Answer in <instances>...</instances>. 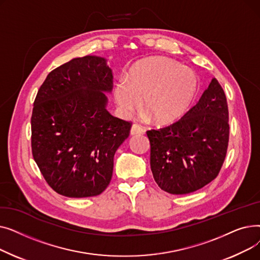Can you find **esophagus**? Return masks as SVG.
Listing matches in <instances>:
<instances>
[{
    "instance_id": "obj_1",
    "label": "esophagus",
    "mask_w": 260,
    "mask_h": 260,
    "mask_svg": "<svg viewBox=\"0 0 260 260\" xmlns=\"http://www.w3.org/2000/svg\"><path fill=\"white\" fill-rule=\"evenodd\" d=\"M145 133V129L140 126L139 124H133L132 128H131V135L134 136V135H143Z\"/></svg>"
}]
</instances>
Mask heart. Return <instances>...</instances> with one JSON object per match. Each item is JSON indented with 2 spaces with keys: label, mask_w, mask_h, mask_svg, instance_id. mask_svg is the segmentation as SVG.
<instances>
[{
  "label": "heart",
  "mask_w": 260,
  "mask_h": 260,
  "mask_svg": "<svg viewBox=\"0 0 260 260\" xmlns=\"http://www.w3.org/2000/svg\"><path fill=\"white\" fill-rule=\"evenodd\" d=\"M199 80L192 68L163 57L143 60L136 65L128 81L120 80L114 95L120 111L132 115L142 100V108L159 125L181 119L193 104Z\"/></svg>",
  "instance_id": "heart-1"
}]
</instances>
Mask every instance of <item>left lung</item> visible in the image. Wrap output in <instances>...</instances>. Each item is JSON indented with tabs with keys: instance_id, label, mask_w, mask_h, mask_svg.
Segmentation results:
<instances>
[{
	"instance_id": "8db88e82",
	"label": "left lung",
	"mask_w": 260,
	"mask_h": 260,
	"mask_svg": "<svg viewBox=\"0 0 260 260\" xmlns=\"http://www.w3.org/2000/svg\"><path fill=\"white\" fill-rule=\"evenodd\" d=\"M146 134L151 170L161 189L183 195L213 181L223 165L230 135L228 103L219 82L212 79L180 120Z\"/></svg>"
}]
</instances>
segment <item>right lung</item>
Returning a JSON list of instances; mask_svg holds the SVG:
<instances>
[{
	"instance_id": "1",
	"label": "right lung",
	"mask_w": 260,
	"mask_h": 260,
	"mask_svg": "<svg viewBox=\"0 0 260 260\" xmlns=\"http://www.w3.org/2000/svg\"><path fill=\"white\" fill-rule=\"evenodd\" d=\"M113 89L106 60L85 56L48 74L31 115L32 156L48 185L60 195H100L111 182L114 156L132 123L107 112Z\"/></svg>"
}]
</instances>
